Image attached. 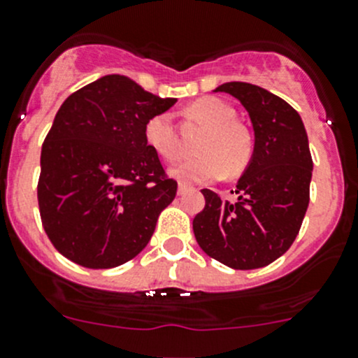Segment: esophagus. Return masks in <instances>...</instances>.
<instances>
[{
	"instance_id": "34e87169",
	"label": "esophagus",
	"mask_w": 358,
	"mask_h": 358,
	"mask_svg": "<svg viewBox=\"0 0 358 358\" xmlns=\"http://www.w3.org/2000/svg\"><path fill=\"white\" fill-rule=\"evenodd\" d=\"M192 187L187 185V183H178V194H185L187 190H190Z\"/></svg>"
}]
</instances>
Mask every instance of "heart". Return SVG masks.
I'll return each mask as SVG.
<instances>
[{"label":"heart","instance_id":"1","mask_svg":"<svg viewBox=\"0 0 358 358\" xmlns=\"http://www.w3.org/2000/svg\"><path fill=\"white\" fill-rule=\"evenodd\" d=\"M189 113L206 127L197 143L199 155L171 168V175L182 182L203 183L222 175L238 176L248 168L253 157L250 131L238 122L236 112L217 98H201L189 106ZM147 147L164 161L173 162L180 155V141L168 113L150 117L143 127Z\"/></svg>","mask_w":358,"mask_h":358}]
</instances>
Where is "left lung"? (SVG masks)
Returning <instances> with one entry per match:
<instances>
[{
  "label": "left lung",
  "mask_w": 358,
  "mask_h": 358,
  "mask_svg": "<svg viewBox=\"0 0 358 358\" xmlns=\"http://www.w3.org/2000/svg\"><path fill=\"white\" fill-rule=\"evenodd\" d=\"M215 92L234 96L255 133L253 157L236 185V201L203 189L204 210L192 227L204 253L232 269L271 264L292 246L310 204L313 171L299 113L262 87L227 82Z\"/></svg>",
  "instance_id": "1"
}]
</instances>
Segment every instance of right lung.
<instances>
[{
	"label": "right lung",
	"instance_id": "right-lung-1",
	"mask_svg": "<svg viewBox=\"0 0 358 358\" xmlns=\"http://www.w3.org/2000/svg\"><path fill=\"white\" fill-rule=\"evenodd\" d=\"M175 103L122 75L103 76L62 103L41 147L38 206L66 259L110 269L148 245L178 183L147 147L143 127Z\"/></svg>",
	"mask_w": 358,
	"mask_h": 358
}]
</instances>
